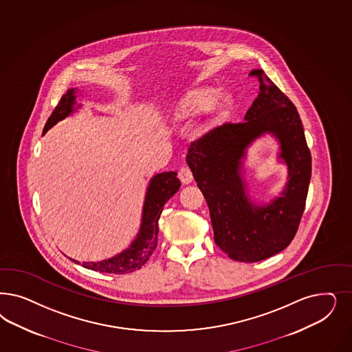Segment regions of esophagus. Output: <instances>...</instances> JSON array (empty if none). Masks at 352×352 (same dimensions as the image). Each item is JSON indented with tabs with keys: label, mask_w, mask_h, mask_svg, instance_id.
Returning a JSON list of instances; mask_svg holds the SVG:
<instances>
[{
	"label": "esophagus",
	"mask_w": 352,
	"mask_h": 352,
	"mask_svg": "<svg viewBox=\"0 0 352 352\" xmlns=\"http://www.w3.org/2000/svg\"><path fill=\"white\" fill-rule=\"evenodd\" d=\"M179 179L182 180V184L188 185L193 182V172L189 167H182V170H179Z\"/></svg>",
	"instance_id": "esophagus-1"
}]
</instances>
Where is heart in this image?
Segmentation results:
<instances>
[{
	"label": "heart",
	"instance_id": "1",
	"mask_svg": "<svg viewBox=\"0 0 352 352\" xmlns=\"http://www.w3.org/2000/svg\"><path fill=\"white\" fill-rule=\"evenodd\" d=\"M212 103H214V94L208 91H193L177 103L175 109V116L176 119H184V118L199 115L204 113L206 110H208ZM230 104L232 101L229 97H224L216 103L215 120H220L224 116H227Z\"/></svg>",
	"mask_w": 352,
	"mask_h": 352
}]
</instances>
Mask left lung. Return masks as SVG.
<instances>
[{
	"label": "left lung",
	"mask_w": 352,
	"mask_h": 352,
	"mask_svg": "<svg viewBox=\"0 0 352 352\" xmlns=\"http://www.w3.org/2000/svg\"><path fill=\"white\" fill-rule=\"evenodd\" d=\"M250 76L259 81V94L245 120L216 126L194 141L186 163L208 204L216 245L233 261L255 263L294 239L306 207L311 153L293 102L263 69H252ZM264 133L280 142L288 182L281 197L256 206L245 194L240 170L245 148Z\"/></svg>",
	"instance_id": "1"
}]
</instances>
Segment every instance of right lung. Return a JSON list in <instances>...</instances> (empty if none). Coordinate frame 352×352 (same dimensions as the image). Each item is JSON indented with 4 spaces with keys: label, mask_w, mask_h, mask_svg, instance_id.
I'll return each mask as SVG.
<instances>
[{
    "label": "right lung",
    "mask_w": 352,
    "mask_h": 352,
    "mask_svg": "<svg viewBox=\"0 0 352 352\" xmlns=\"http://www.w3.org/2000/svg\"><path fill=\"white\" fill-rule=\"evenodd\" d=\"M75 93L76 89L72 88L62 96L54 111L49 116L43 133H46L53 125L57 124L58 122L67 118L68 115L76 110ZM80 106L81 104H78V107ZM176 172H163L155 175L150 180L142 210V223L136 239H133L128 249L107 261L96 263L84 261L82 267L97 272L113 274H125L140 270L158 246V220L164 204L182 186V182L176 177ZM72 261L80 264V261Z\"/></svg>",
    "instance_id": "1"
}]
</instances>
